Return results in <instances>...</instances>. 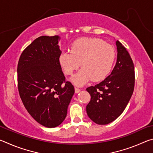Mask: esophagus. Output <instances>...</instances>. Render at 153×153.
I'll use <instances>...</instances> for the list:
<instances>
[{"label": "esophagus", "mask_w": 153, "mask_h": 153, "mask_svg": "<svg viewBox=\"0 0 153 153\" xmlns=\"http://www.w3.org/2000/svg\"><path fill=\"white\" fill-rule=\"evenodd\" d=\"M80 90H81V89H79V88H75V92L76 93H78V92H80Z\"/></svg>", "instance_id": "1"}]
</instances>
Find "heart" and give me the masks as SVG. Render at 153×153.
I'll return each mask as SVG.
<instances>
[{"mask_svg":"<svg viewBox=\"0 0 153 153\" xmlns=\"http://www.w3.org/2000/svg\"><path fill=\"white\" fill-rule=\"evenodd\" d=\"M115 53L111 45L96 38H82L74 41L71 52H63L59 62L67 75H72L80 66L82 68L72 77L77 86H83L90 80L102 81L112 69Z\"/></svg>","mask_w":153,"mask_h":153,"instance_id":"obj_1","label":"heart"}]
</instances>
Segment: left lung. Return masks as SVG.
<instances>
[{
  "mask_svg": "<svg viewBox=\"0 0 153 153\" xmlns=\"http://www.w3.org/2000/svg\"><path fill=\"white\" fill-rule=\"evenodd\" d=\"M116 45L117 59L111 74L99 84L86 88L91 97L86 106L87 114L99 125L112 122L123 113L134 89L132 59L120 41H116Z\"/></svg>",
  "mask_w": 153,
  "mask_h": 153,
  "instance_id": "8db88e82",
  "label": "left lung"
}]
</instances>
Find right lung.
Returning a JSON list of instances; mask_svg holds the SVG:
<instances>
[{"label": "right lung", "instance_id": "right-lung-1", "mask_svg": "<svg viewBox=\"0 0 153 153\" xmlns=\"http://www.w3.org/2000/svg\"><path fill=\"white\" fill-rule=\"evenodd\" d=\"M58 36L36 38L22 52L17 65L19 96L27 112L46 128H55L66 117L75 92L59 62Z\"/></svg>", "mask_w": 153, "mask_h": 153}]
</instances>
